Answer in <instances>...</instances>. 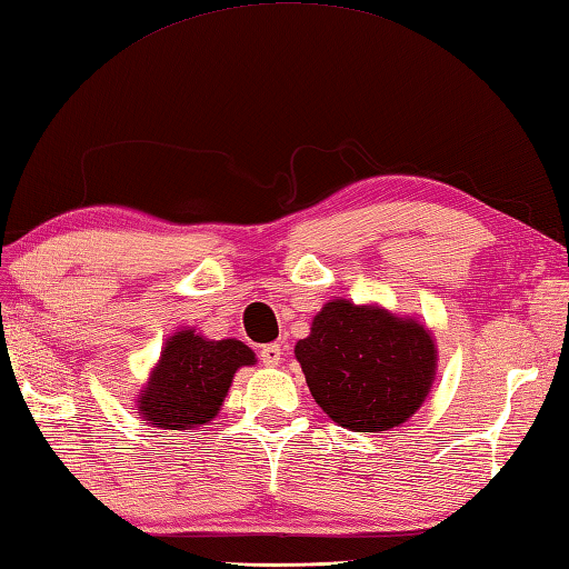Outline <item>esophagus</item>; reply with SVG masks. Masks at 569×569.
<instances>
[{
  "mask_svg": "<svg viewBox=\"0 0 569 569\" xmlns=\"http://www.w3.org/2000/svg\"><path fill=\"white\" fill-rule=\"evenodd\" d=\"M260 360H262V365H268V368H277V365H280V360H282V348L280 346H264L262 350H260Z\"/></svg>",
  "mask_w": 569,
  "mask_h": 569,
  "instance_id": "1",
  "label": "esophagus"
}]
</instances>
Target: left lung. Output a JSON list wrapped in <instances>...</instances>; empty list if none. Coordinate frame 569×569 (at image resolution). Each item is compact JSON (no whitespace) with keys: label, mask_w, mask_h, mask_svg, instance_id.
<instances>
[{"label":"left lung","mask_w":569,"mask_h":569,"mask_svg":"<svg viewBox=\"0 0 569 569\" xmlns=\"http://www.w3.org/2000/svg\"><path fill=\"white\" fill-rule=\"evenodd\" d=\"M295 358L328 419L356 433L409 421L438 370L436 338L423 321L343 297L326 301Z\"/></svg>","instance_id":"8db88e82"}]
</instances>
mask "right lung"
Listing matches in <instances>:
<instances>
[{"label": "right lung", "mask_w": 569, "mask_h": 569, "mask_svg": "<svg viewBox=\"0 0 569 569\" xmlns=\"http://www.w3.org/2000/svg\"><path fill=\"white\" fill-rule=\"evenodd\" d=\"M256 362V352L241 340H211L197 328H180L166 338L148 382L138 391V419L160 431L207 426L221 411L236 372Z\"/></svg>", "instance_id": "obj_1"}]
</instances>
